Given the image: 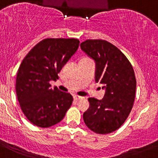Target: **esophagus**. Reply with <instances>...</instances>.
I'll return each instance as SVG.
<instances>
[{
    "label": "esophagus",
    "instance_id": "obj_1",
    "mask_svg": "<svg viewBox=\"0 0 158 158\" xmlns=\"http://www.w3.org/2000/svg\"><path fill=\"white\" fill-rule=\"evenodd\" d=\"M82 98H83V97H80V96L74 95V100H81Z\"/></svg>",
    "mask_w": 158,
    "mask_h": 158
}]
</instances>
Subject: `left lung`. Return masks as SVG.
Returning <instances> with one entry per match:
<instances>
[{
    "instance_id": "left-lung-1",
    "label": "left lung",
    "mask_w": 158,
    "mask_h": 158,
    "mask_svg": "<svg viewBox=\"0 0 158 158\" xmlns=\"http://www.w3.org/2000/svg\"><path fill=\"white\" fill-rule=\"evenodd\" d=\"M81 48L95 61V81L103 84L102 100L88 99L90 106L83 114L84 123L98 134L118 129L131 112L135 101L136 80L131 63L113 44L101 40H87Z\"/></svg>"
}]
</instances>
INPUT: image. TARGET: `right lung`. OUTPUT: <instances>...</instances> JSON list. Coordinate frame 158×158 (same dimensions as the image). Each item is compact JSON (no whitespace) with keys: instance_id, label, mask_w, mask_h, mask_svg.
Here are the masks:
<instances>
[{"instance_id":"obj_1","label":"right lung","mask_w":158,"mask_h":158,"mask_svg":"<svg viewBox=\"0 0 158 158\" xmlns=\"http://www.w3.org/2000/svg\"><path fill=\"white\" fill-rule=\"evenodd\" d=\"M77 39H45L35 45L23 60L17 71L16 92L21 110L30 123L41 128L61 122L72 104L69 93L49 82L77 52Z\"/></svg>"}]
</instances>
